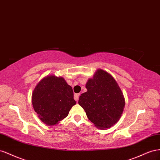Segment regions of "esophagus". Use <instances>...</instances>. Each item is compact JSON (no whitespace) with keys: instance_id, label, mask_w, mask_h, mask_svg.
Instances as JSON below:
<instances>
[{"instance_id":"obj_1","label":"esophagus","mask_w":160,"mask_h":160,"mask_svg":"<svg viewBox=\"0 0 160 160\" xmlns=\"http://www.w3.org/2000/svg\"><path fill=\"white\" fill-rule=\"evenodd\" d=\"M79 97H80V94H74V100H76V101H78L79 99Z\"/></svg>"}]
</instances>
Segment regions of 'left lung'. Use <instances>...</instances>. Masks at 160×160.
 Listing matches in <instances>:
<instances>
[{"mask_svg":"<svg viewBox=\"0 0 160 160\" xmlns=\"http://www.w3.org/2000/svg\"><path fill=\"white\" fill-rule=\"evenodd\" d=\"M86 88L87 92L80 96L78 104L97 128H110L119 120L125 107L124 96L116 80L106 71L98 69Z\"/></svg>","mask_w":160,"mask_h":160,"instance_id":"left-lung-1","label":"left lung"}]
</instances>
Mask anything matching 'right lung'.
<instances>
[{
    "label": "right lung",
    "instance_id": "obj_1",
    "mask_svg": "<svg viewBox=\"0 0 160 160\" xmlns=\"http://www.w3.org/2000/svg\"><path fill=\"white\" fill-rule=\"evenodd\" d=\"M32 104L40 120L49 126L57 125L75 105L72 88L62 77L50 75L36 86Z\"/></svg>",
    "mask_w": 160,
    "mask_h": 160
}]
</instances>
